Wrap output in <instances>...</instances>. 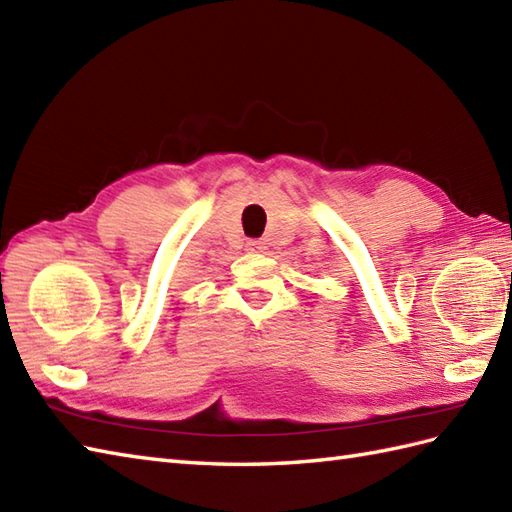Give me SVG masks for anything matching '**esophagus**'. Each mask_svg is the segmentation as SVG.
<instances>
[{"label": "esophagus", "mask_w": 512, "mask_h": 512, "mask_svg": "<svg viewBox=\"0 0 512 512\" xmlns=\"http://www.w3.org/2000/svg\"><path fill=\"white\" fill-rule=\"evenodd\" d=\"M246 248L253 250V253H259V250H264V242H259V239H250Z\"/></svg>", "instance_id": "obj_1"}]
</instances>
